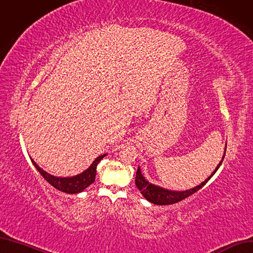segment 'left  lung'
I'll return each instance as SVG.
<instances>
[{"mask_svg": "<svg viewBox=\"0 0 253 253\" xmlns=\"http://www.w3.org/2000/svg\"><path fill=\"white\" fill-rule=\"evenodd\" d=\"M225 153H226V147H225ZM225 153L223 155V158L221 160V162L219 163V165L215 168L214 171L211 173V175L208 177L204 182H202L201 184L188 189V190H184V191H173V190H169V189H165L162 188L160 186H157L152 184L149 181H146L143 177V175L141 173L140 168H138L137 171H136V179H135V183H136V186L138 187V189L141 191L142 196L147 200V201H150L151 203L157 204V205H169V204H175L177 202L182 201V200L186 199L187 197L191 196L193 194H195L196 191H198L199 189H201L206 183L208 182L213 175L214 172L217 170V169L220 168V165L222 164L223 160H224V157H225Z\"/></svg>", "mask_w": 253, "mask_h": 253, "instance_id": "left-lung-1", "label": "left lung"}]
</instances>
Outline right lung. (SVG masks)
I'll list each match as a JSON object with an SVG mask.
<instances>
[{
    "instance_id": "obj_1",
    "label": "right lung",
    "mask_w": 253,
    "mask_h": 253,
    "mask_svg": "<svg viewBox=\"0 0 253 253\" xmlns=\"http://www.w3.org/2000/svg\"><path fill=\"white\" fill-rule=\"evenodd\" d=\"M106 157V154L97 157L96 159L93 161V163L90 165L88 169H85L84 172L80 173V175H76L73 177H68V178H60V177H54L50 175L47 171L42 169L39 165L34 162L32 159V163L36 169L39 170V172L43 177L48 183L55 187L56 189L63 191V193L67 194H78L82 193L89 185L95 181V176H96V168L99 161Z\"/></svg>"
}]
</instances>
